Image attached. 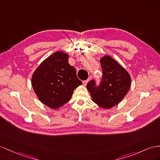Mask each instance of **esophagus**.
<instances>
[{"label":"esophagus","mask_w":160,"mask_h":160,"mask_svg":"<svg viewBox=\"0 0 160 160\" xmlns=\"http://www.w3.org/2000/svg\"><path fill=\"white\" fill-rule=\"evenodd\" d=\"M88 80L83 81V82H82V84H83V85H84V86H87V83H88Z\"/></svg>","instance_id":"1"}]
</instances>
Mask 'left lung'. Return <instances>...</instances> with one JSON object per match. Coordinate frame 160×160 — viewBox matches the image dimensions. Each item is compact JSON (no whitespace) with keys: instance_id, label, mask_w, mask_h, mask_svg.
Here are the masks:
<instances>
[{"instance_id":"left-lung-1","label":"left lung","mask_w":160,"mask_h":160,"mask_svg":"<svg viewBox=\"0 0 160 160\" xmlns=\"http://www.w3.org/2000/svg\"><path fill=\"white\" fill-rule=\"evenodd\" d=\"M103 77L99 87L94 80L87 85L94 103L103 109H111L120 103L129 91V73L111 56L105 55L100 59Z\"/></svg>"}]
</instances>
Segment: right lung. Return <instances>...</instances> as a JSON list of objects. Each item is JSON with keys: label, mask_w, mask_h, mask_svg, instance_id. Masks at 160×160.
Instances as JSON below:
<instances>
[{"label": "right lung", "mask_w": 160, "mask_h": 160, "mask_svg": "<svg viewBox=\"0 0 160 160\" xmlns=\"http://www.w3.org/2000/svg\"><path fill=\"white\" fill-rule=\"evenodd\" d=\"M68 53L57 51L48 56L35 69L32 86L41 103L58 109L70 100L73 91L82 82L74 67L68 63Z\"/></svg>", "instance_id": "obj_1"}]
</instances>
